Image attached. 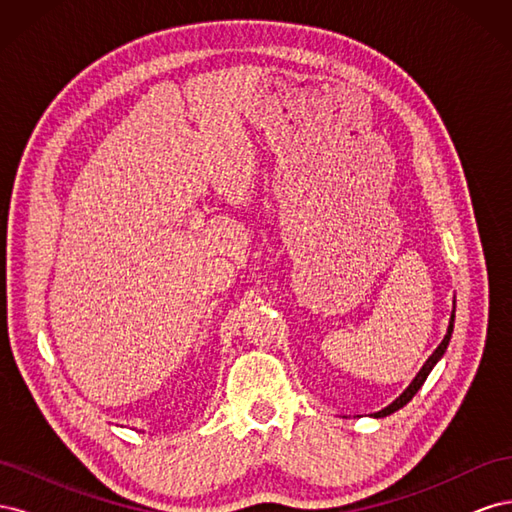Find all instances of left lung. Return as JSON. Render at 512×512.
<instances>
[{"label":"left lung","instance_id":"obj_1","mask_svg":"<svg viewBox=\"0 0 512 512\" xmlns=\"http://www.w3.org/2000/svg\"><path fill=\"white\" fill-rule=\"evenodd\" d=\"M453 324H455V309H453V316H451V324H448V331H446V335H444V339H442V344L436 348V352H433L431 356H429V359H427V363L423 365V369L421 371H418V374H416V378L412 380V384L408 386V389L404 391V393H401L395 401H393V404L389 406V408H384V410H380L376 416H389V414H393L395 410H399V408H404L406 404H408V401L416 395V391L418 389H421V386H423V382L427 380V376H429V371L433 369V365H436L440 359H442V354H444V350H446V346H448V342H451V333H453Z\"/></svg>","mask_w":512,"mask_h":512}]
</instances>
